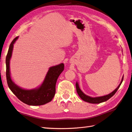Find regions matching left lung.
Wrapping results in <instances>:
<instances>
[{
	"instance_id": "1",
	"label": "left lung",
	"mask_w": 132,
	"mask_h": 132,
	"mask_svg": "<svg viewBox=\"0 0 132 132\" xmlns=\"http://www.w3.org/2000/svg\"><path fill=\"white\" fill-rule=\"evenodd\" d=\"M123 77L122 78V81H121V82H120V84L119 85V86L117 87L111 93H110L109 94H108L106 95L102 96V97L92 98L90 97H89V96H88V95H86L85 94H84L83 92L80 89V88L79 87V85H78V83L77 82L76 84V89H77V93L78 94V95H79L80 98L82 99V100H83L84 101L87 102L89 103H93V104H99V103H101L106 101L107 100H108L109 99L111 98L112 97H113V96L115 94L117 91L118 90L119 88L120 87V85H121V84H122V81H123Z\"/></svg>"
}]
</instances>
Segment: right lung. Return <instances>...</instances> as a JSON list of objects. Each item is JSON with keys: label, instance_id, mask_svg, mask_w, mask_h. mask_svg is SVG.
Instances as JSON below:
<instances>
[{"label": "right lung", "instance_id": "1", "mask_svg": "<svg viewBox=\"0 0 132 132\" xmlns=\"http://www.w3.org/2000/svg\"><path fill=\"white\" fill-rule=\"evenodd\" d=\"M18 37L14 38L10 44L6 56V77L10 89L20 101L29 105H41L51 102L55 94V85L59 75L64 70L63 63L51 67L41 86L36 89L26 90L18 87L11 79L9 62L12 56L13 44Z\"/></svg>", "mask_w": 132, "mask_h": 132}]
</instances>
